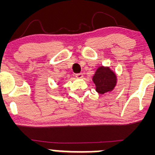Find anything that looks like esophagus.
Returning a JSON list of instances; mask_svg holds the SVG:
<instances>
[{"label":"esophagus","instance_id":"esophagus-1","mask_svg":"<svg viewBox=\"0 0 155 155\" xmlns=\"http://www.w3.org/2000/svg\"><path fill=\"white\" fill-rule=\"evenodd\" d=\"M76 77L78 79H81L83 77V74L81 73H79V74H76Z\"/></svg>","mask_w":155,"mask_h":155}]
</instances>
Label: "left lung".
<instances>
[{"label":"left lung","instance_id":"obj_1","mask_svg":"<svg viewBox=\"0 0 155 155\" xmlns=\"http://www.w3.org/2000/svg\"><path fill=\"white\" fill-rule=\"evenodd\" d=\"M96 86V91L100 94L110 92L117 84V76L108 67H99L92 77Z\"/></svg>","mask_w":155,"mask_h":155}]
</instances>
